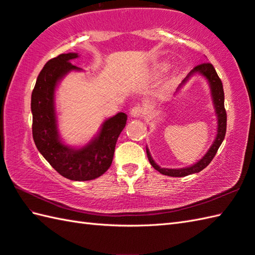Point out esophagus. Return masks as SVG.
<instances>
[{"instance_id":"esophagus-1","label":"esophagus","mask_w":255,"mask_h":255,"mask_svg":"<svg viewBox=\"0 0 255 255\" xmlns=\"http://www.w3.org/2000/svg\"><path fill=\"white\" fill-rule=\"evenodd\" d=\"M143 114H144L143 108L139 105L133 106L130 110V115L132 117H141V116H143Z\"/></svg>"}]
</instances>
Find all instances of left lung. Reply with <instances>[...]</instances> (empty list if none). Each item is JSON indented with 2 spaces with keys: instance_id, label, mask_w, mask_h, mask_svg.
Here are the masks:
<instances>
[{
  "instance_id": "8db88e82",
  "label": "left lung",
  "mask_w": 255,
  "mask_h": 255,
  "mask_svg": "<svg viewBox=\"0 0 255 255\" xmlns=\"http://www.w3.org/2000/svg\"><path fill=\"white\" fill-rule=\"evenodd\" d=\"M195 72H199L203 75H205L210 84L211 96H213L214 105L216 108V114H217V118H218L217 137H216L215 142L213 143V145H211L209 151L205 154L203 159H200L196 164H194L189 167H184V169H164V167H160L153 161V159L151 158L149 150L147 149V155H148V159H149V162L151 163V165H152L156 171H159L160 173H162V174H164V175H169V176H173V177H176V176L182 177V176L193 174V173H198L202 170H204L205 167L210 163L211 160L215 158V155H216V153H217L220 144L224 141L225 136H226L227 113L225 110V93H224L223 82H221L220 78L218 77L217 72H216V70L211 63L207 62V63L198 64V66L195 67L191 71V73L187 75V78ZM185 80H184L183 82H185Z\"/></svg>"
}]
</instances>
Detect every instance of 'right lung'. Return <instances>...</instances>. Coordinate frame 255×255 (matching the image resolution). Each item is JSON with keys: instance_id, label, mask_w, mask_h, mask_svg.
Wrapping results in <instances>:
<instances>
[{"instance_id": "right-lung-1", "label": "right lung", "mask_w": 255, "mask_h": 255, "mask_svg": "<svg viewBox=\"0 0 255 255\" xmlns=\"http://www.w3.org/2000/svg\"><path fill=\"white\" fill-rule=\"evenodd\" d=\"M78 53H61L50 59L38 75L31 93L32 138L38 151L59 174L72 181H90L110 169L118 136L126 126L127 115L118 113L107 119L93 141L81 149L64 145L58 136L55 90L63 75L71 70Z\"/></svg>"}]
</instances>
